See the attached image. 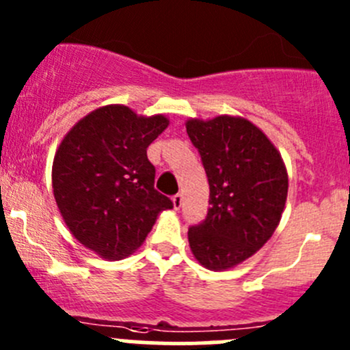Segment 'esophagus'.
<instances>
[{"mask_svg":"<svg viewBox=\"0 0 350 350\" xmlns=\"http://www.w3.org/2000/svg\"><path fill=\"white\" fill-rule=\"evenodd\" d=\"M172 204H174L176 210H179V208H181V204H183V195H181V193H178V195L172 196Z\"/></svg>","mask_w":350,"mask_h":350,"instance_id":"1","label":"esophagus"}]
</instances>
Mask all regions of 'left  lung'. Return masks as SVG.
Wrapping results in <instances>:
<instances>
[{
	"label": "left lung",
	"instance_id": "8db88e82",
	"mask_svg": "<svg viewBox=\"0 0 350 350\" xmlns=\"http://www.w3.org/2000/svg\"><path fill=\"white\" fill-rule=\"evenodd\" d=\"M186 132L210 185L203 221L188 230L189 247L211 271L234 267L271 239L288 196V174L276 147L243 118L189 120Z\"/></svg>",
	"mask_w": 350,
	"mask_h": 350
}]
</instances>
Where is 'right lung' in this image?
I'll list each match as a JSON object with an SVG mask.
<instances>
[{"label":"right lung","mask_w":350,"mask_h":350,"mask_svg":"<svg viewBox=\"0 0 350 350\" xmlns=\"http://www.w3.org/2000/svg\"><path fill=\"white\" fill-rule=\"evenodd\" d=\"M165 116H137L109 105L84 116L59 146L52 186L74 237L105 259L135 250L171 198L154 188L147 147L167 129Z\"/></svg>","instance_id":"right-lung-1"}]
</instances>
